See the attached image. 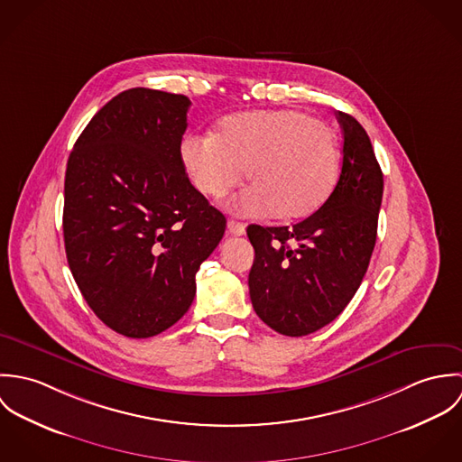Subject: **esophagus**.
Here are the masks:
<instances>
[{
  "instance_id": "34e87169",
  "label": "esophagus",
  "mask_w": 462,
  "mask_h": 462,
  "mask_svg": "<svg viewBox=\"0 0 462 462\" xmlns=\"http://www.w3.org/2000/svg\"><path fill=\"white\" fill-rule=\"evenodd\" d=\"M227 233H231L235 236H242V235H245V224L236 222V220H229L227 222Z\"/></svg>"
}]
</instances>
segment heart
<instances>
[{
  "label": "heart",
  "mask_w": 462,
  "mask_h": 462,
  "mask_svg": "<svg viewBox=\"0 0 462 462\" xmlns=\"http://www.w3.org/2000/svg\"><path fill=\"white\" fill-rule=\"evenodd\" d=\"M181 160L200 196L224 198L242 180L247 215L297 220L329 198L341 165L336 132L299 110H251L218 121L209 136H189Z\"/></svg>",
  "instance_id": "1"
}]
</instances>
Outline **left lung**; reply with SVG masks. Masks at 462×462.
<instances>
[{
	"instance_id": "8db88e82",
	"label": "left lung",
	"mask_w": 462,
	"mask_h": 462,
	"mask_svg": "<svg viewBox=\"0 0 462 462\" xmlns=\"http://www.w3.org/2000/svg\"><path fill=\"white\" fill-rule=\"evenodd\" d=\"M336 117L343 162L329 199L293 227H247L256 253L249 273L253 308L284 336L322 329L346 308L377 240L383 171L365 128L348 114Z\"/></svg>"
}]
</instances>
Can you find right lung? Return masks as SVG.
I'll list each match as a JSON object with an SVG mask.
<instances>
[{
    "label": "right lung",
    "mask_w": 462,
    "mask_h": 462,
    "mask_svg": "<svg viewBox=\"0 0 462 462\" xmlns=\"http://www.w3.org/2000/svg\"><path fill=\"white\" fill-rule=\"evenodd\" d=\"M190 105L181 94L125 90L67 160V263L96 317L128 337L156 336L189 311L199 266L226 231L181 160Z\"/></svg>",
    "instance_id": "1"
}]
</instances>
